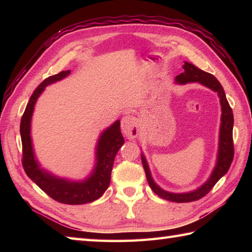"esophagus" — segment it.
Masks as SVG:
<instances>
[{
	"mask_svg": "<svg viewBox=\"0 0 252 252\" xmlns=\"http://www.w3.org/2000/svg\"><path fill=\"white\" fill-rule=\"evenodd\" d=\"M121 130L123 134L130 140L137 137L140 129H138V121L136 118L132 116L123 117L121 120Z\"/></svg>",
	"mask_w": 252,
	"mask_h": 252,
	"instance_id": "34e87169",
	"label": "esophagus"
}]
</instances>
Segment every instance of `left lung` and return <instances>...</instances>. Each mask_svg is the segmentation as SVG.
<instances>
[{
	"instance_id": "left-lung-1",
	"label": "left lung",
	"mask_w": 252,
	"mask_h": 252,
	"mask_svg": "<svg viewBox=\"0 0 252 252\" xmlns=\"http://www.w3.org/2000/svg\"><path fill=\"white\" fill-rule=\"evenodd\" d=\"M184 71L176 76L174 81L176 84H186V83H199L203 87L212 90L216 92L220 98L221 105V125H220V134H219V148L217 155V162L212 172L209 176V179L201 186L197 187L196 189L186 191V192H172L161 189L156 182L154 181L151 169H149L148 162L146 160L145 155L142 152V162L144 170L146 173V179L149 186L153 189L155 194L159 197L163 198L165 200L173 202H190L200 199L203 196H206L209 191L212 189V187L216 185L217 182L225 174L234 158V145H233V126H234V117L232 108L229 107L228 101L226 99L225 92L222 88L221 83L218 81L217 78L212 74L202 71L201 69L189 62H184L183 65Z\"/></svg>"
}]
</instances>
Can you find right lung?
Listing matches in <instances>:
<instances>
[{
    "instance_id": "add662e5",
    "label": "right lung",
    "mask_w": 252,
    "mask_h": 252,
    "mask_svg": "<svg viewBox=\"0 0 252 252\" xmlns=\"http://www.w3.org/2000/svg\"><path fill=\"white\" fill-rule=\"evenodd\" d=\"M70 72V70L61 71L45 79L31 95L20 122L23 167L29 179L54 200L66 205H83L98 199L108 189L115 157L125 143V138L120 130V120H116L110 126L106 127L96 143L94 168L83 180L61 178L41 167L35 157L31 138V119L34 106L47 85L61 81Z\"/></svg>"
}]
</instances>
